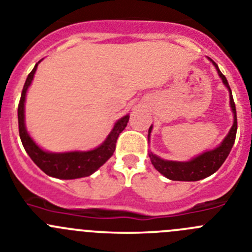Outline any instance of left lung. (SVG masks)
I'll return each instance as SVG.
<instances>
[{
	"label": "left lung",
	"mask_w": 252,
	"mask_h": 252,
	"mask_svg": "<svg viewBox=\"0 0 252 252\" xmlns=\"http://www.w3.org/2000/svg\"><path fill=\"white\" fill-rule=\"evenodd\" d=\"M208 60L214 64L216 67L217 74L221 78L222 83L227 88L228 93H230V106L233 114V124L231 126L230 131L227 133L223 140L221 142L220 146L216 148L211 149V151H206L203 153L198 154L197 157H193L192 159L186 160V162H178V160H168L163 159V158L158 157L154 153L149 152V158H151L152 164L154 165V168L157 169L160 174L167 177L168 180L172 181H186V182H194V181L203 180L206 177L214 174L217 169L223 164L226 158L228 157L231 149H232L233 143H235V138H236L237 131V117H236V106L233 103L232 93H231L230 85L227 83V79L225 75L220 71L219 66L212 59L208 58ZM152 129L153 126H149L148 130V140L151 137Z\"/></svg>",
	"instance_id": "8db88e82"
}]
</instances>
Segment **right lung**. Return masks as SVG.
<instances>
[{"label": "right lung", "mask_w": 252, "mask_h": 252, "mask_svg": "<svg viewBox=\"0 0 252 252\" xmlns=\"http://www.w3.org/2000/svg\"><path fill=\"white\" fill-rule=\"evenodd\" d=\"M38 61L32 71L29 74L22 89L21 99H20L19 110V131L22 146L26 153L30 156L38 168L50 177H55L59 180H75L81 177H88L98 171L101 165L109 159L115 151V143L122 131L126 129L129 121V114L124 115L119 121L115 122L112 131L100 146L92 151H72V152H49L37 146V143L31 138L25 124V100L29 87L33 80Z\"/></svg>", "instance_id": "add662e5"}]
</instances>
